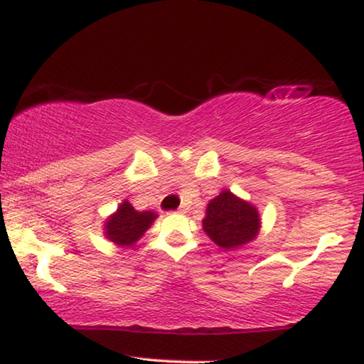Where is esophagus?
I'll return each mask as SVG.
<instances>
[{"instance_id":"34e87169","label":"esophagus","mask_w":364,"mask_h":364,"mask_svg":"<svg viewBox=\"0 0 364 364\" xmlns=\"http://www.w3.org/2000/svg\"><path fill=\"white\" fill-rule=\"evenodd\" d=\"M187 210H188V207H187V205H181V207L177 208V212H178V213H186Z\"/></svg>"}]
</instances>
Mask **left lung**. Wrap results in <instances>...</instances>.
I'll return each mask as SVG.
<instances>
[{
    "label": "left lung",
    "mask_w": 364,
    "mask_h": 364,
    "mask_svg": "<svg viewBox=\"0 0 364 364\" xmlns=\"http://www.w3.org/2000/svg\"><path fill=\"white\" fill-rule=\"evenodd\" d=\"M260 227L258 208L227 188L207 203L202 220L203 232L223 250H235L253 242Z\"/></svg>",
    "instance_id": "obj_1"
}]
</instances>
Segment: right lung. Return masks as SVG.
Segmentation results:
<instances>
[{
  "label": "right lung",
  "mask_w": 364,
  "mask_h": 364,
  "mask_svg": "<svg viewBox=\"0 0 364 364\" xmlns=\"http://www.w3.org/2000/svg\"><path fill=\"white\" fill-rule=\"evenodd\" d=\"M157 217L152 210H136L131 202L124 198L117 210L104 220V237L117 247H132L141 240Z\"/></svg>",
  "instance_id": "1"
}]
</instances>
